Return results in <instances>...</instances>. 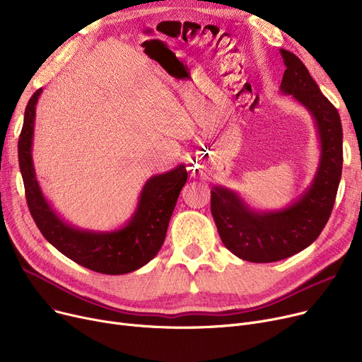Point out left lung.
I'll list each match as a JSON object with an SVG mask.
<instances>
[{
	"label": "left lung",
	"mask_w": 362,
	"mask_h": 362,
	"mask_svg": "<svg viewBox=\"0 0 362 362\" xmlns=\"http://www.w3.org/2000/svg\"><path fill=\"white\" fill-rule=\"evenodd\" d=\"M280 54L286 66L280 92L292 95L311 114L320 160L311 185L279 210H255L236 191L220 185L211 187V214L224 246L251 262H274L308 248L332 214L344 164V133L337 110L295 54L286 49Z\"/></svg>",
	"instance_id": "1"
}]
</instances>
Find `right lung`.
I'll list each match as a JSON object with an SVG mask.
<instances>
[{
  "mask_svg": "<svg viewBox=\"0 0 362 362\" xmlns=\"http://www.w3.org/2000/svg\"><path fill=\"white\" fill-rule=\"evenodd\" d=\"M41 93L42 89H37L26 105L17 146L26 201L37 229L54 248L92 272L126 274L144 267L163 246L171 214L187 180L185 165L151 176L139 194L135 211L119 229L89 230L67 223L45 198L32 160L35 112Z\"/></svg>",
  "mask_w": 362,
  "mask_h": 362,
  "instance_id": "right-lung-1",
  "label": "right lung"
}]
</instances>
